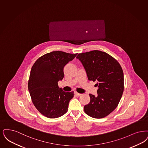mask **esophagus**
I'll return each instance as SVG.
<instances>
[{"mask_svg": "<svg viewBox=\"0 0 148 148\" xmlns=\"http://www.w3.org/2000/svg\"><path fill=\"white\" fill-rule=\"evenodd\" d=\"M75 95L77 96H80L81 95H82V94H80V93H78V92H75Z\"/></svg>", "mask_w": 148, "mask_h": 148, "instance_id": "obj_1", "label": "esophagus"}]
</instances>
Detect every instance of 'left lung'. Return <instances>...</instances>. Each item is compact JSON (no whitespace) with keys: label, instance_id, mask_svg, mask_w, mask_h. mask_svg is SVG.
Returning <instances> with one entry per match:
<instances>
[{"label":"left lung","instance_id":"8db88e82","mask_svg":"<svg viewBox=\"0 0 148 148\" xmlns=\"http://www.w3.org/2000/svg\"><path fill=\"white\" fill-rule=\"evenodd\" d=\"M89 80L97 82V96L89 94L90 102L84 111L95 118L107 116L118 106L124 90V75L118 61L108 53L94 50L79 53Z\"/></svg>","mask_w":148,"mask_h":148}]
</instances>
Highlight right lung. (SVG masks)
<instances>
[{
	"label": "right lung",
	"instance_id": "right-lung-1",
	"mask_svg": "<svg viewBox=\"0 0 148 148\" xmlns=\"http://www.w3.org/2000/svg\"><path fill=\"white\" fill-rule=\"evenodd\" d=\"M77 54L57 51L46 53L31 68L28 82L31 98L36 109L47 118H58L68 111L74 91H63L58 82L64 77L65 65Z\"/></svg>",
	"mask_w": 148,
	"mask_h": 148
}]
</instances>
